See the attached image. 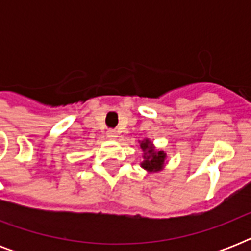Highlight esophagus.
Returning <instances> with one entry per match:
<instances>
[{
  "mask_svg": "<svg viewBox=\"0 0 251 251\" xmlns=\"http://www.w3.org/2000/svg\"><path fill=\"white\" fill-rule=\"evenodd\" d=\"M106 135H108V138H110V139H116V138L118 137V134L116 130H108V133H106Z\"/></svg>",
  "mask_w": 251,
  "mask_h": 251,
  "instance_id": "obj_1",
  "label": "esophagus"
}]
</instances>
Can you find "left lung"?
<instances>
[{
    "mask_svg": "<svg viewBox=\"0 0 251 251\" xmlns=\"http://www.w3.org/2000/svg\"><path fill=\"white\" fill-rule=\"evenodd\" d=\"M141 147L146 152L145 161L142 163V167L145 168V169H149V171H157V169H160L163 167V164H164L165 153L163 151L155 152L149 141L142 142Z\"/></svg>",
    "mask_w": 251,
    "mask_h": 251,
    "instance_id": "1",
    "label": "left lung"
}]
</instances>
